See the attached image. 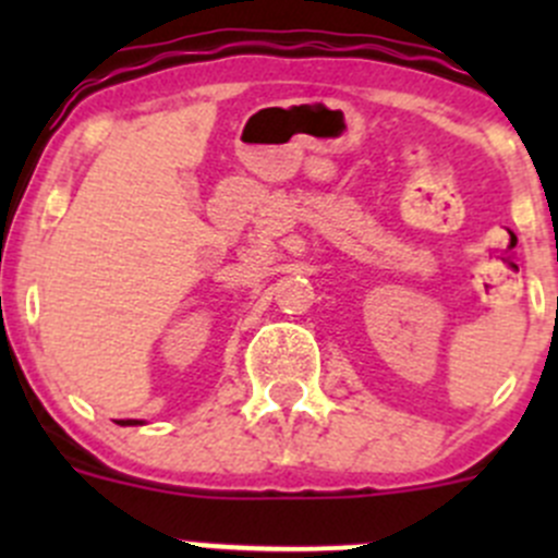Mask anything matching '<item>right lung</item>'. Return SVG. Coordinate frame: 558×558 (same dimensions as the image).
Masks as SVG:
<instances>
[{
  "mask_svg": "<svg viewBox=\"0 0 558 558\" xmlns=\"http://www.w3.org/2000/svg\"><path fill=\"white\" fill-rule=\"evenodd\" d=\"M118 424H121V426H137V424H143V421H137V418H126V421H118Z\"/></svg>",
  "mask_w": 558,
  "mask_h": 558,
  "instance_id": "1",
  "label": "right lung"
}]
</instances>
